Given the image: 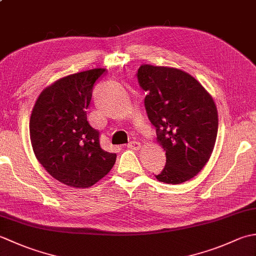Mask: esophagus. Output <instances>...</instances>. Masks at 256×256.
<instances>
[{"mask_svg":"<svg viewBox=\"0 0 256 256\" xmlns=\"http://www.w3.org/2000/svg\"><path fill=\"white\" fill-rule=\"evenodd\" d=\"M140 148H142V145H140V142H136V140H133V142H130L128 144V148H131V150H138Z\"/></svg>","mask_w":256,"mask_h":256,"instance_id":"obj_1","label":"esophagus"}]
</instances>
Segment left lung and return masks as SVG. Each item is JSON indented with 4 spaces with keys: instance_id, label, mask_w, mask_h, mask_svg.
<instances>
[{
    "instance_id": "1",
    "label": "left lung",
    "mask_w": 256,
    "mask_h": 256,
    "mask_svg": "<svg viewBox=\"0 0 256 256\" xmlns=\"http://www.w3.org/2000/svg\"><path fill=\"white\" fill-rule=\"evenodd\" d=\"M138 79L148 91L145 108L166 152V165L155 177L178 184L208 162L218 134V110L198 80L180 69L142 64Z\"/></svg>"
}]
</instances>
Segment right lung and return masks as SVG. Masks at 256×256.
Here are the masks:
<instances>
[{
    "label": "right lung",
    "instance_id": "obj_1",
    "mask_svg": "<svg viewBox=\"0 0 256 256\" xmlns=\"http://www.w3.org/2000/svg\"><path fill=\"white\" fill-rule=\"evenodd\" d=\"M104 68L58 79L40 92L30 120L37 160L58 182L89 188L112 170L116 154L100 148L99 132L86 121L92 88Z\"/></svg>",
    "mask_w": 256,
    "mask_h": 256
}]
</instances>
